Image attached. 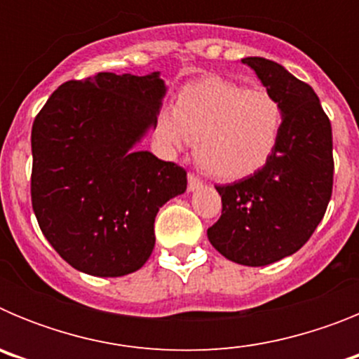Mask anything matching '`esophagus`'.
Returning <instances> with one entry per match:
<instances>
[{
  "mask_svg": "<svg viewBox=\"0 0 359 359\" xmlns=\"http://www.w3.org/2000/svg\"><path fill=\"white\" fill-rule=\"evenodd\" d=\"M201 185H203L201 180H199V177L196 176V174L190 172L189 174V190H190V192H192V190H198Z\"/></svg>",
  "mask_w": 359,
  "mask_h": 359,
  "instance_id": "obj_1",
  "label": "esophagus"
}]
</instances>
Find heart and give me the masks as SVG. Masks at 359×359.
Wrapping results in <instances>:
<instances>
[{
	"instance_id": "heart-1",
	"label": "heart",
	"mask_w": 359,
	"mask_h": 359,
	"mask_svg": "<svg viewBox=\"0 0 359 359\" xmlns=\"http://www.w3.org/2000/svg\"><path fill=\"white\" fill-rule=\"evenodd\" d=\"M284 118V106L271 91L205 79L183 88L172 115L161 116L158 135L169 149L196 142V161L205 172L241 180L273 158Z\"/></svg>"
}]
</instances>
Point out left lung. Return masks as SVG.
<instances>
[{"label": "left lung", "instance_id": "left-lung-1", "mask_svg": "<svg viewBox=\"0 0 359 359\" xmlns=\"http://www.w3.org/2000/svg\"><path fill=\"white\" fill-rule=\"evenodd\" d=\"M266 90L284 106V129L273 158L252 176L217 185L223 212L207 236L228 261L266 266L302 248L332 194V129L309 84L284 66L246 57Z\"/></svg>", "mask_w": 359, "mask_h": 359}]
</instances>
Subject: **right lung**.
Returning <instances> with one entry per match:
<instances>
[{
	"instance_id": "1",
	"label": "right lung",
	"mask_w": 359,
	"mask_h": 359,
	"mask_svg": "<svg viewBox=\"0 0 359 359\" xmlns=\"http://www.w3.org/2000/svg\"><path fill=\"white\" fill-rule=\"evenodd\" d=\"M167 86L102 72L61 84L32 126V207L41 231L82 273L122 277L154 248V219L187 172L136 144L156 129Z\"/></svg>"
}]
</instances>
